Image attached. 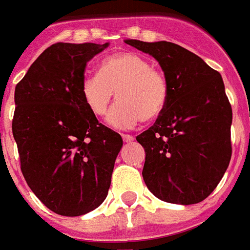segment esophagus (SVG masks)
Returning <instances> with one entry per match:
<instances>
[{"label":"esophagus","mask_w":250,"mask_h":250,"mask_svg":"<svg viewBox=\"0 0 250 250\" xmlns=\"http://www.w3.org/2000/svg\"><path fill=\"white\" fill-rule=\"evenodd\" d=\"M122 138H123V141H125V143H130V142H132L134 139H135L134 136L128 135V134H123V135H122Z\"/></svg>","instance_id":"34e87169"}]
</instances>
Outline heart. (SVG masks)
Wrapping results in <instances>:
<instances>
[{"label":"heart","mask_w":250,"mask_h":250,"mask_svg":"<svg viewBox=\"0 0 250 250\" xmlns=\"http://www.w3.org/2000/svg\"><path fill=\"white\" fill-rule=\"evenodd\" d=\"M80 93L84 105L96 118L105 116L116 95L119 102L108 123L115 128H131L141 119L150 122L162 114L168 100V83L143 56L119 52L102 60L99 75L83 77Z\"/></svg>","instance_id":"obj_1"}]
</instances>
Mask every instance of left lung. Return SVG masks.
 I'll return each mask as SVG.
<instances>
[{
  "mask_svg": "<svg viewBox=\"0 0 250 250\" xmlns=\"http://www.w3.org/2000/svg\"><path fill=\"white\" fill-rule=\"evenodd\" d=\"M125 44L154 57L168 83L166 108L136 136L146 152L145 184L170 204H198L220 184L231 158L233 115L220 72L174 42Z\"/></svg>",
  "mask_w": 250,
  "mask_h": 250,
  "instance_id": "1",
  "label": "left lung"
}]
</instances>
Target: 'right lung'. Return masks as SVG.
Masks as SVG:
<instances>
[{
  "mask_svg": "<svg viewBox=\"0 0 250 250\" xmlns=\"http://www.w3.org/2000/svg\"><path fill=\"white\" fill-rule=\"evenodd\" d=\"M108 45L53 44L16 85L12 131L21 171L56 214L89 213L108 194L123 139L99 123L80 93L87 62Z\"/></svg>",
  "mask_w": 250,
  "mask_h": 250,
  "instance_id": "add662e5",
  "label": "right lung"
}]
</instances>
